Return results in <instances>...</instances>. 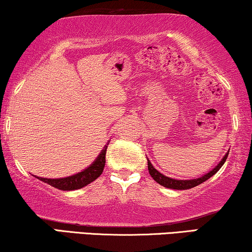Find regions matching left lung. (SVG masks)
<instances>
[{"label": "left lung", "mask_w": 252, "mask_h": 252, "mask_svg": "<svg viewBox=\"0 0 252 252\" xmlns=\"http://www.w3.org/2000/svg\"><path fill=\"white\" fill-rule=\"evenodd\" d=\"M228 153L222 157V159L219 161V164L217 165L213 170L208 172V173L204 175H202V177H199L197 179H190V180H178V179L168 178L166 175L161 174L160 172H158L156 168L154 167V165L151 164V161L149 159H148V170H149L151 178H153L156 182H158L160 186H163V187H166L170 189H177V190H185V189H190L192 187H196V186L203 184V182L211 178L212 175H215L217 172L221 168L222 165L225 164L227 156H228Z\"/></svg>", "instance_id": "obj_1"}]
</instances>
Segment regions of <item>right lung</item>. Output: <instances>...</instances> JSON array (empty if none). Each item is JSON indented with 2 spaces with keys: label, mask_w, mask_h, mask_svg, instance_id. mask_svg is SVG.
Returning a JSON list of instances; mask_svg holds the SVG:
<instances>
[{
  "label": "right lung",
  "mask_w": 252,
  "mask_h": 252,
  "mask_svg": "<svg viewBox=\"0 0 252 252\" xmlns=\"http://www.w3.org/2000/svg\"><path fill=\"white\" fill-rule=\"evenodd\" d=\"M109 142L103 147V149L97 158L89 165L87 168L84 171L79 172L77 174L70 175L66 178H60V179H48V178H40L35 177L39 180L46 182V184L53 186V187L61 189V190H75V189H80L85 186H87L96 180L99 175L102 174L103 168L105 165V154L106 149H108Z\"/></svg>",
  "instance_id": "1"
}]
</instances>
